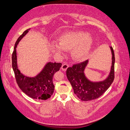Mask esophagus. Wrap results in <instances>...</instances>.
I'll return each mask as SVG.
<instances>
[{"label": "esophagus", "instance_id": "1", "mask_svg": "<svg viewBox=\"0 0 130 130\" xmlns=\"http://www.w3.org/2000/svg\"><path fill=\"white\" fill-rule=\"evenodd\" d=\"M69 66L67 63H64V64H63V65L61 66V69H62V70H63L64 71H66L68 68H69Z\"/></svg>", "mask_w": 130, "mask_h": 130}]
</instances>
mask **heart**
<instances>
[{
	"instance_id": "1",
	"label": "heart",
	"mask_w": 130,
	"mask_h": 130,
	"mask_svg": "<svg viewBox=\"0 0 130 130\" xmlns=\"http://www.w3.org/2000/svg\"><path fill=\"white\" fill-rule=\"evenodd\" d=\"M59 44L52 43L50 48L57 55H62L64 51L71 50L74 60L84 59L91 50L93 40L89 33L84 31H71L63 33L58 37Z\"/></svg>"
}]
</instances>
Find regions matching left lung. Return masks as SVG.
I'll return each instance as SVG.
<instances>
[{"label":"left lung","instance_id":"8db88e82","mask_svg":"<svg viewBox=\"0 0 130 130\" xmlns=\"http://www.w3.org/2000/svg\"><path fill=\"white\" fill-rule=\"evenodd\" d=\"M112 54V64L109 76L106 80L100 82H91L85 77L84 71L88 60L73 64L66 71L68 79L73 87L74 92L82 101H90L101 96L109 88L115 79V54L110 46Z\"/></svg>","mask_w":130,"mask_h":130}]
</instances>
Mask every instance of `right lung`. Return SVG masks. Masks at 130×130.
Segmentation results:
<instances>
[{
	"label": "right lung",
	"mask_w": 130,
	"mask_h": 130,
	"mask_svg": "<svg viewBox=\"0 0 130 130\" xmlns=\"http://www.w3.org/2000/svg\"><path fill=\"white\" fill-rule=\"evenodd\" d=\"M30 29H27L21 35L15 44L12 54V67L15 76L16 82L19 88L23 93L33 99L46 100L50 98L54 91L53 76L55 73L60 70L61 63H48L43 70L36 77L29 78L21 73L17 64L16 48L20 40L26 35Z\"/></svg>",
	"instance_id": "add662e5"
}]
</instances>
